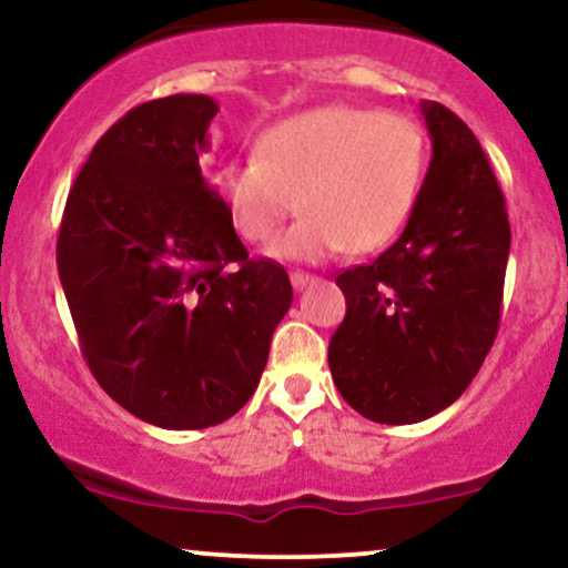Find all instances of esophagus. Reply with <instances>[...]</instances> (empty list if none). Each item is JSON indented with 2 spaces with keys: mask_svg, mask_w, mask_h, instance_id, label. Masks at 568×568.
<instances>
[{
  "mask_svg": "<svg viewBox=\"0 0 568 568\" xmlns=\"http://www.w3.org/2000/svg\"><path fill=\"white\" fill-rule=\"evenodd\" d=\"M312 280H315V277L306 275V272H291V285H293V288H296V291H304L306 285L312 283Z\"/></svg>",
  "mask_w": 568,
  "mask_h": 568,
  "instance_id": "1",
  "label": "esophagus"
}]
</instances>
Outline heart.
Segmentation results:
<instances>
[{"mask_svg":"<svg viewBox=\"0 0 568 568\" xmlns=\"http://www.w3.org/2000/svg\"><path fill=\"white\" fill-rule=\"evenodd\" d=\"M425 135L416 122L374 109H310L258 135L253 158L224 165L216 192L234 232L283 262L317 264L347 251H382L400 234L425 179Z\"/></svg>","mask_w":568,"mask_h":568,"instance_id":"b5f03b06","label":"heart"}]
</instances>
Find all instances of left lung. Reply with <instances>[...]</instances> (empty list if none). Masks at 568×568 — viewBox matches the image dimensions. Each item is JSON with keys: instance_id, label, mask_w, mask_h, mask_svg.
Returning a JSON list of instances; mask_svg holds the SVG:
<instances>
[{"instance_id": "obj_1", "label": "left lung", "mask_w": 568, "mask_h": 568, "mask_svg": "<svg viewBox=\"0 0 568 568\" xmlns=\"http://www.w3.org/2000/svg\"><path fill=\"white\" fill-rule=\"evenodd\" d=\"M433 141L425 184L397 243L342 272L347 315L331 336L334 384L379 425L429 419L470 387L499 328L510 224L473 130L422 101Z\"/></svg>"}]
</instances>
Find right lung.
I'll return each mask as SVG.
<instances>
[{"instance_id": "add662e5", "label": "right lung", "mask_w": 568, "mask_h": 568, "mask_svg": "<svg viewBox=\"0 0 568 568\" xmlns=\"http://www.w3.org/2000/svg\"><path fill=\"white\" fill-rule=\"evenodd\" d=\"M216 112L194 93L130 109L90 152L58 232L84 361L112 400L165 429L237 414L293 302L283 266L247 258L202 175Z\"/></svg>"}]
</instances>
